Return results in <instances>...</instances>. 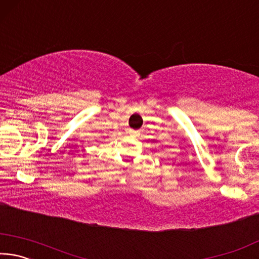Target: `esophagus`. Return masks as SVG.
I'll list each match as a JSON object with an SVG mask.
<instances>
[{"instance_id": "1", "label": "esophagus", "mask_w": 259, "mask_h": 259, "mask_svg": "<svg viewBox=\"0 0 259 259\" xmlns=\"http://www.w3.org/2000/svg\"><path fill=\"white\" fill-rule=\"evenodd\" d=\"M130 135L134 136V137H139L140 133H139L138 130H130Z\"/></svg>"}]
</instances>
